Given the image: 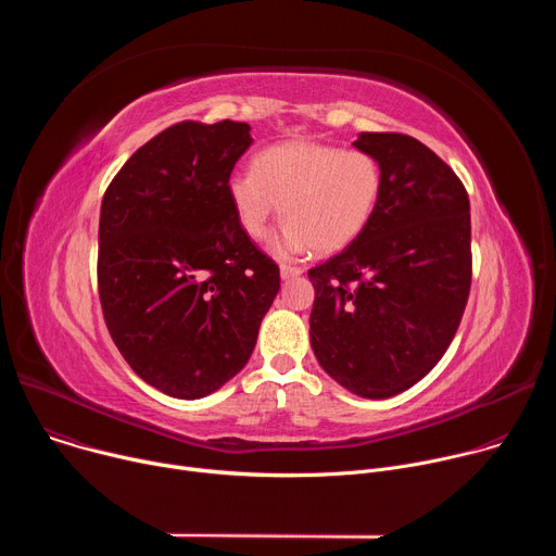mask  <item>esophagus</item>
Listing matches in <instances>:
<instances>
[{
	"mask_svg": "<svg viewBox=\"0 0 556 556\" xmlns=\"http://www.w3.org/2000/svg\"><path fill=\"white\" fill-rule=\"evenodd\" d=\"M279 273H281V279H294V277H299V275L303 273V268H299V266H288V264H281Z\"/></svg>",
	"mask_w": 556,
	"mask_h": 556,
	"instance_id": "obj_1",
	"label": "esophagus"
}]
</instances>
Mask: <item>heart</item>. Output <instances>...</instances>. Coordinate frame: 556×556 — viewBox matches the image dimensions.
Segmentation results:
<instances>
[{
    "label": "heart",
    "mask_w": 556,
    "mask_h": 556,
    "mask_svg": "<svg viewBox=\"0 0 556 556\" xmlns=\"http://www.w3.org/2000/svg\"><path fill=\"white\" fill-rule=\"evenodd\" d=\"M384 176L376 157L314 140H288L260 151L253 172H237L226 193L237 222L253 240L281 211L286 224L270 240L279 257L307 251L339 253L369 226Z\"/></svg>",
    "instance_id": "b5f03b06"
}]
</instances>
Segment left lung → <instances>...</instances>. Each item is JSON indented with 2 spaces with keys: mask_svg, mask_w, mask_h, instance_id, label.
<instances>
[{
  "mask_svg": "<svg viewBox=\"0 0 556 556\" xmlns=\"http://www.w3.org/2000/svg\"><path fill=\"white\" fill-rule=\"evenodd\" d=\"M382 167L380 204L356 242L307 270L309 343L361 399L425 378L451 345L470 290V206L453 169L405 134L363 131Z\"/></svg>",
  "mask_w": 556,
  "mask_h": 556,
  "instance_id": "8db88e82",
  "label": "left lung"
}]
</instances>
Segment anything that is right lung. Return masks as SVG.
I'll use <instances>...</instances> for the list:
<instances>
[{
  "label": "right lung",
  "instance_id": "obj_1",
  "mask_svg": "<svg viewBox=\"0 0 556 556\" xmlns=\"http://www.w3.org/2000/svg\"><path fill=\"white\" fill-rule=\"evenodd\" d=\"M251 125L185 121L142 144L110 182L99 296L129 367L198 401L240 371L279 292V268L244 232L226 182Z\"/></svg>",
  "mask_w": 556,
  "mask_h": 556
}]
</instances>
